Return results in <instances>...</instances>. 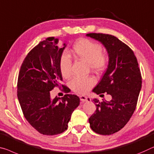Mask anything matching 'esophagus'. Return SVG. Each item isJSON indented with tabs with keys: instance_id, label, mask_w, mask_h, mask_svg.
I'll list each match as a JSON object with an SVG mask.
<instances>
[{
	"instance_id": "esophagus-1",
	"label": "esophagus",
	"mask_w": 154,
	"mask_h": 154,
	"mask_svg": "<svg viewBox=\"0 0 154 154\" xmlns=\"http://www.w3.org/2000/svg\"><path fill=\"white\" fill-rule=\"evenodd\" d=\"M80 100H81L82 102L87 101V97L85 96H80Z\"/></svg>"
}]
</instances>
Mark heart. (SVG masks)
Masks as SVG:
<instances>
[{
	"instance_id": "1",
	"label": "heart",
	"mask_w": 154,
	"mask_h": 154,
	"mask_svg": "<svg viewBox=\"0 0 154 154\" xmlns=\"http://www.w3.org/2000/svg\"><path fill=\"white\" fill-rule=\"evenodd\" d=\"M103 48L100 44L87 38H80L75 42L72 53L75 57L88 63L89 67L96 72H102L107 67L109 57L102 52ZM72 62L67 54L64 53L60 58L59 68L64 78H69L72 74ZM96 79L92 76L85 78L75 77L70 82V87L76 93L84 94L95 85Z\"/></svg>"
}]
</instances>
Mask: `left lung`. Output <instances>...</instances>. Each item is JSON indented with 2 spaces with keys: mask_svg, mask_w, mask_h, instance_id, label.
<instances>
[{
  "mask_svg": "<svg viewBox=\"0 0 154 154\" xmlns=\"http://www.w3.org/2000/svg\"><path fill=\"white\" fill-rule=\"evenodd\" d=\"M87 36L101 42L109 55L107 69L93 91L112 97L110 101L94 99L96 110L89 122L96 133L111 135L123 128L136 109L142 87L140 70L134 51L118 38L100 33Z\"/></svg>",
  "mask_w": 154,
  "mask_h": 154,
  "instance_id": "8db88e82",
  "label": "left lung"
}]
</instances>
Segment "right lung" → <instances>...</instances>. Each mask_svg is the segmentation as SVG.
Listing matches in <instances>:
<instances>
[{
    "instance_id": "add662e5",
    "label": "right lung",
    "mask_w": 154,
    "mask_h": 154,
    "mask_svg": "<svg viewBox=\"0 0 154 154\" xmlns=\"http://www.w3.org/2000/svg\"><path fill=\"white\" fill-rule=\"evenodd\" d=\"M58 39L49 37L40 42L23 60L18 74L17 96L23 115L39 133L54 136L67 129L71 116L80 104L79 97L67 94L51 99L50 91L60 88L63 80L59 62L65 47H59Z\"/></svg>"
}]
</instances>
